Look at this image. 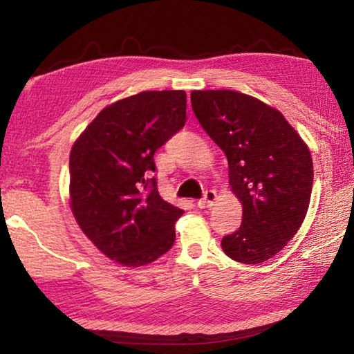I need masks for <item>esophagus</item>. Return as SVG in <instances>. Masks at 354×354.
<instances>
[{"instance_id": "1", "label": "esophagus", "mask_w": 354, "mask_h": 354, "mask_svg": "<svg viewBox=\"0 0 354 354\" xmlns=\"http://www.w3.org/2000/svg\"><path fill=\"white\" fill-rule=\"evenodd\" d=\"M217 201V194H215V190H206L205 192V196L198 201V207L205 209V207H211L214 206V203Z\"/></svg>"}]
</instances>
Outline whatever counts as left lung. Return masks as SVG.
<instances>
[{"mask_svg":"<svg viewBox=\"0 0 354 354\" xmlns=\"http://www.w3.org/2000/svg\"><path fill=\"white\" fill-rule=\"evenodd\" d=\"M192 109L225 153L242 225L221 250L242 263H261L283 250L306 217L313 156L283 113L234 91H194Z\"/></svg>","mask_w":354,"mask_h":354,"instance_id":"1","label":"left lung"}]
</instances>
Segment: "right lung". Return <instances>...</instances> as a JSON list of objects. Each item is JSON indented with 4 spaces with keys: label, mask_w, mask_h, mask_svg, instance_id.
Instances as JSON below:
<instances>
[{
    "label": "right lung",
    "mask_w": 354,
    "mask_h": 354,
    "mask_svg": "<svg viewBox=\"0 0 354 354\" xmlns=\"http://www.w3.org/2000/svg\"><path fill=\"white\" fill-rule=\"evenodd\" d=\"M184 91H148L106 106L70 151V207L95 247L124 267L165 254L184 214L159 195L154 153L185 124Z\"/></svg>",
    "instance_id": "right-lung-1"
}]
</instances>
